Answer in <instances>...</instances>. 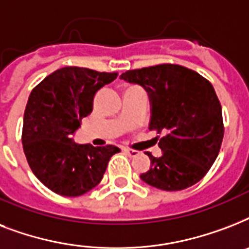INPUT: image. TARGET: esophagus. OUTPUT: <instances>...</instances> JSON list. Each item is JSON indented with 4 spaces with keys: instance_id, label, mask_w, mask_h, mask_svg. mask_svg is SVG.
I'll return each instance as SVG.
<instances>
[{
    "instance_id": "esophagus-1",
    "label": "esophagus",
    "mask_w": 249,
    "mask_h": 249,
    "mask_svg": "<svg viewBox=\"0 0 249 249\" xmlns=\"http://www.w3.org/2000/svg\"><path fill=\"white\" fill-rule=\"evenodd\" d=\"M124 152L126 154V155L130 156V158H136L137 155H140V152L136 151V150H130V148H125Z\"/></svg>"
}]
</instances>
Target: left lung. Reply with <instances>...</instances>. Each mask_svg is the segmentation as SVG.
Segmentation results:
<instances>
[{
	"instance_id": "8db88e82",
	"label": "left lung",
	"mask_w": 249,
	"mask_h": 249,
	"mask_svg": "<svg viewBox=\"0 0 249 249\" xmlns=\"http://www.w3.org/2000/svg\"><path fill=\"white\" fill-rule=\"evenodd\" d=\"M120 79L147 91L148 129L163 133L161 155L147 154L151 165L141 179L165 191L185 190L200 181L217 159L224 138L222 109L212 84L178 64L126 71Z\"/></svg>"
}]
</instances>
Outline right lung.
Wrapping results in <instances>:
<instances>
[{"label": "right lung", "mask_w": 249, "mask_h": 249, "mask_svg": "<svg viewBox=\"0 0 249 249\" xmlns=\"http://www.w3.org/2000/svg\"><path fill=\"white\" fill-rule=\"evenodd\" d=\"M117 72L64 67L45 77L29 95L23 119V148L33 174L63 196H80L102 181L112 155L108 144H79L73 134L93 111L94 95Z\"/></svg>", "instance_id": "1"}]
</instances>
